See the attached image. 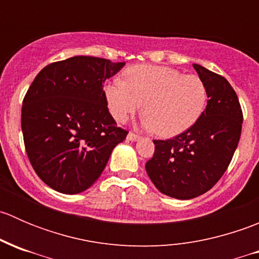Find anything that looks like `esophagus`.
I'll list each match as a JSON object with an SVG mask.
<instances>
[{"mask_svg": "<svg viewBox=\"0 0 259 259\" xmlns=\"http://www.w3.org/2000/svg\"><path fill=\"white\" fill-rule=\"evenodd\" d=\"M126 139L130 140V142H137V140L140 139V137H139V135L134 134V133H129V134H127V137H126Z\"/></svg>", "mask_w": 259, "mask_h": 259, "instance_id": "1", "label": "esophagus"}]
</instances>
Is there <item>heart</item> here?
I'll return each mask as SVG.
<instances>
[{"label":"heart","mask_w":259,"mask_h":259,"mask_svg":"<svg viewBox=\"0 0 259 259\" xmlns=\"http://www.w3.org/2000/svg\"><path fill=\"white\" fill-rule=\"evenodd\" d=\"M109 111L125 122L140 110L143 125L159 137L173 138L199 120L207 106L205 83L195 75L154 65H137L126 70V79L111 80L104 88Z\"/></svg>","instance_id":"b5f03b06"}]
</instances>
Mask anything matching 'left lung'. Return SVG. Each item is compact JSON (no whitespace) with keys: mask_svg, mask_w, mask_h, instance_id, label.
<instances>
[{"mask_svg":"<svg viewBox=\"0 0 259 259\" xmlns=\"http://www.w3.org/2000/svg\"><path fill=\"white\" fill-rule=\"evenodd\" d=\"M208 93L207 108L187 132L154 140L155 151L145 164L156 189L176 199L204 194L223 176L238 146L243 115L236 91L223 76L193 64Z\"/></svg>","mask_w":259,"mask_h":259,"instance_id":"obj_1","label":"left lung"}]
</instances>
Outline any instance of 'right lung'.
Returning <instances> with one entry per match:
<instances>
[{
    "label": "right lung",
    "instance_id": "add662e5",
    "mask_svg": "<svg viewBox=\"0 0 259 259\" xmlns=\"http://www.w3.org/2000/svg\"><path fill=\"white\" fill-rule=\"evenodd\" d=\"M124 65L70 57L44 67L27 90L21 114L26 153L36 174L56 192L89 189L126 138L109 113L103 90Z\"/></svg>",
    "mask_w": 259,
    "mask_h": 259
}]
</instances>
